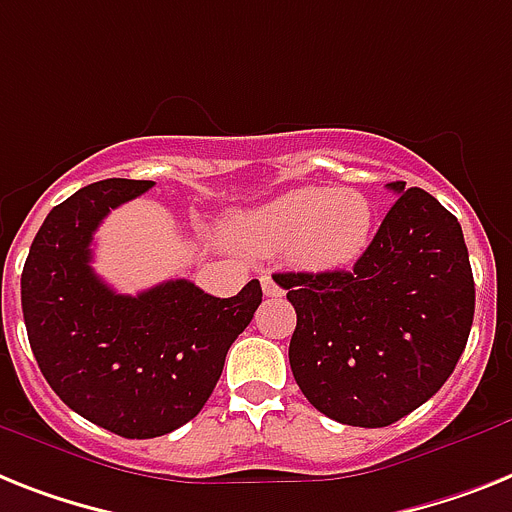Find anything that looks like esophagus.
<instances>
[{
	"label": "esophagus",
	"instance_id": "34e87169",
	"mask_svg": "<svg viewBox=\"0 0 512 512\" xmlns=\"http://www.w3.org/2000/svg\"><path fill=\"white\" fill-rule=\"evenodd\" d=\"M261 287H264V295L266 298H280L282 295V287L274 282V277H269V274H264L261 277Z\"/></svg>",
	"mask_w": 512,
	"mask_h": 512
}]
</instances>
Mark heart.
I'll return each instance as SVG.
<instances>
[{
	"label": "heart",
	"instance_id": "1",
	"mask_svg": "<svg viewBox=\"0 0 512 512\" xmlns=\"http://www.w3.org/2000/svg\"><path fill=\"white\" fill-rule=\"evenodd\" d=\"M377 225L369 196L356 188L287 190L230 222V235L251 256L285 253L311 272H337L361 259Z\"/></svg>",
	"mask_w": 512,
	"mask_h": 512
}]
</instances>
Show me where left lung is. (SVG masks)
I'll list each match as a JSON object with an SVG mask.
<instances>
[{
    "instance_id": "1",
    "label": "left lung",
    "mask_w": 512,
    "mask_h": 512,
    "mask_svg": "<svg viewBox=\"0 0 512 512\" xmlns=\"http://www.w3.org/2000/svg\"><path fill=\"white\" fill-rule=\"evenodd\" d=\"M398 201L356 266L285 272L298 324L290 369L324 416L390 426L453 374L474 324V274L460 222L421 188L390 183Z\"/></svg>"
}]
</instances>
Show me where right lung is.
<instances>
[{
	"mask_svg": "<svg viewBox=\"0 0 512 512\" xmlns=\"http://www.w3.org/2000/svg\"><path fill=\"white\" fill-rule=\"evenodd\" d=\"M151 185L112 177L54 206L20 277L25 329L49 387L91 424L128 439L162 437L198 416L261 303L259 280L214 298L190 280L122 295L96 277V227Z\"/></svg>",
	"mask_w": 512,
	"mask_h": 512,
	"instance_id": "right-lung-1",
	"label": "right lung"
}]
</instances>
